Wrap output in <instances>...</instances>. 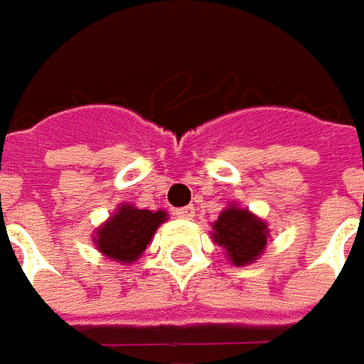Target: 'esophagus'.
<instances>
[{
  "instance_id": "34e87169",
  "label": "esophagus",
  "mask_w": 364,
  "mask_h": 364,
  "mask_svg": "<svg viewBox=\"0 0 364 364\" xmlns=\"http://www.w3.org/2000/svg\"><path fill=\"white\" fill-rule=\"evenodd\" d=\"M173 215H176V218H180V220H193V218H195V207H193V205H188V207H180V209H176V211H173Z\"/></svg>"
}]
</instances>
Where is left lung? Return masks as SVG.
Here are the masks:
<instances>
[{
  "mask_svg": "<svg viewBox=\"0 0 364 364\" xmlns=\"http://www.w3.org/2000/svg\"><path fill=\"white\" fill-rule=\"evenodd\" d=\"M211 228L213 242L225 250L228 261L236 267L255 263L267 248V221L236 203H230Z\"/></svg>",
  "mask_w": 364,
  "mask_h": 364,
  "instance_id": "1",
  "label": "left lung"
}]
</instances>
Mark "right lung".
<instances>
[{
  "label": "right lung",
  "instance_id": "right-lung-1",
  "mask_svg": "<svg viewBox=\"0 0 364 364\" xmlns=\"http://www.w3.org/2000/svg\"><path fill=\"white\" fill-rule=\"evenodd\" d=\"M164 221H168V213L164 209L149 211L134 207L132 203H122L95 230L92 245L103 257L122 265H130L143 255L146 245H151L157 228Z\"/></svg>",
  "mask_w": 364,
  "mask_h": 364
}]
</instances>
